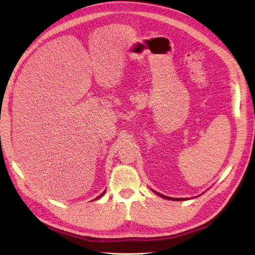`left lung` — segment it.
<instances>
[{"label": "left lung", "instance_id": "left-lung-1", "mask_svg": "<svg viewBox=\"0 0 255 255\" xmlns=\"http://www.w3.org/2000/svg\"><path fill=\"white\" fill-rule=\"evenodd\" d=\"M156 194H157V192H156ZM158 196H160L161 198H166V199H170V200H176V201H180V200H184V199H174V198H168V197H165L164 195H160V194H157Z\"/></svg>", "mask_w": 255, "mask_h": 255}]
</instances>
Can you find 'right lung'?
Instances as JSON below:
<instances>
[{
  "mask_svg": "<svg viewBox=\"0 0 255 255\" xmlns=\"http://www.w3.org/2000/svg\"><path fill=\"white\" fill-rule=\"evenodd\" d=\"M103 194H104V192H103ZM103 194H102V195H101V196H99V197H98V198H97V199H99V198H100V197H102V196H103Z\"/></svg>",
  "mask_w": 255,
  "mask_h": 255,
  "instance_id": "1",
  "label": "right lung"
}]
</instances>
